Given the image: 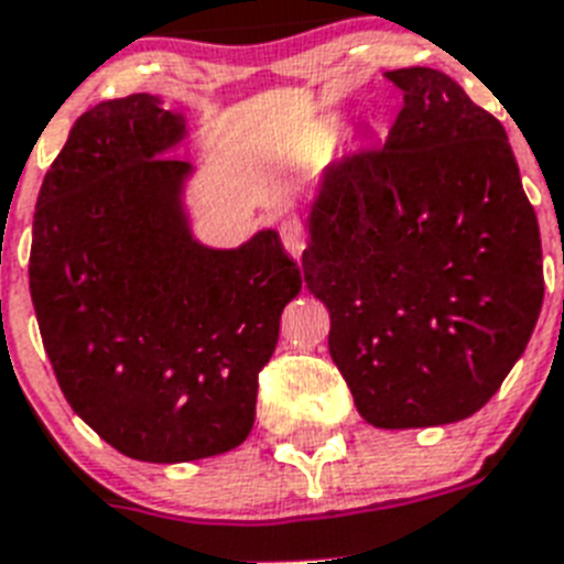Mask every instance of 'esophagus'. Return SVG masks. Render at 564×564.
Segmentation results:
<instances>
[{"mask_svg":"<svg viewBox=\"0 0 564 564\" xmlns=\"http://www.w3.org/2000/svg\"><path fill=\"white\" fill-rule=\"evenodd\" d=\"M279 237H282V246L285 251L291 253L293 259L302 257L307 246V231H305V223L296 220V217H288V220L279 223Z\"/></svg>","mask_w":564,"mask_h":564,"instance_id":"esophagus-1","label":"esophagus"}]
</instances>
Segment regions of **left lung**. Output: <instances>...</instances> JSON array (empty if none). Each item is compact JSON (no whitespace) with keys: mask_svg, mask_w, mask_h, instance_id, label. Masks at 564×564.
Returning a JSON list of instances; mask_svg holds the SVG:
<instances>
[{"mask_svg":"<svg viewBox=\"0 0 564 564\" xmlns=\"http://www.w3.org/2000/svg\"><path fill=\"white\" fill-rule=\"evenodd\" d=\"M403 107L381 149L344 154L313 197L307 291L378 430L475 415L542 311V242L506 129L432 67L387 73Z\"/></svg>","mask_w":564,"mask_h":564,"instance_id":"left-lung-1","label":"left lung"}]
</instances>
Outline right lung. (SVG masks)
<instances>
[{"mask_svg":"<svg viewBox=\"0 0 564 564\" xmlns=\"http://www.w3.org/2000/svg\"><path fill=\"white\" fill-rule=\"evenodd\" d=\"M186 118L134 93L84 112L33 214L30 296L64 398L121 455L186 463L246 441L279 316L302 291L276 231L220 251L183 208Z\"/></svg>","mask_w":564,"mask_h":564,"instance_id":"1","label":"right lung"}]
</instances>
